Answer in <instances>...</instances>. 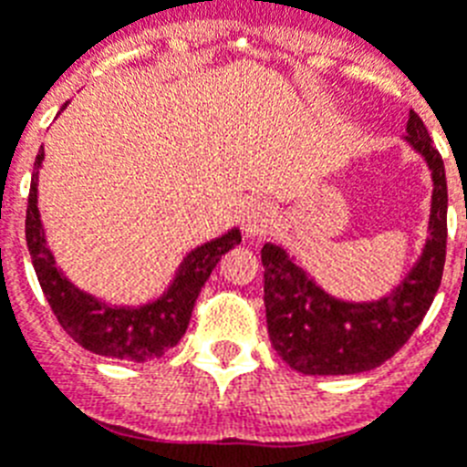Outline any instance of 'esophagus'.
Segmentation results:
<instances>
[{
	"label": "esophagus",
	"instance_id": "esophagus-1",
	"mask_svg": "<svg viewBox=\"0 0 467 467\" xmlns=\"http://www.w3.org/2000/svg\"><path fill=\"white\" fill-rule=\"evenodd\" d=\"M243 229H245L247 238H262L274 229V208L264 201H257L247 208L245 217H243Z\"/></svg>",
	"mask_w": 467,
	"mask_h": 467
}]
</instances>
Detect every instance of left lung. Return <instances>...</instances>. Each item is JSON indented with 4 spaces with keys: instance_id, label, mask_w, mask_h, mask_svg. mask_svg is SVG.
Listing matches in <instances>:
<instances>
[{
    "instance_id": "1",
    "label": "left lung",
    "mask_w": 467,
    "mask_h": 467,
    "mask_svg": "<svg viewBox=\"0 0 467 467\" xmlns=\"http://www.w3.org/2000/svg\"><path fill=\"white\" fill-rule=\"evenodd\" d=\"M407 142L432 172L431 222L423 253L407 278L379 301H344L317 287L280 245L262 247L264 306L275 353L313 377L369 372L393 358L431 308L447 257V175L440 151L414 109Z\"/></svg>"
}]
</instances>
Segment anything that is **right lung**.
Segmentation results:
<instances>
[{
	"label": "right lung",
	"mask_w": 467,
	"mask_h": 467,
	"mask_svg": "<svg viewBox=\"0 0 467 467\" xmlns=\"http://www.w3.org/2000/svg\"><path fill=\"white\" fill-rule=\"evenodd\" d=\"M67 105H63V109ZM41 161H44V147L35 159L27 217H25V238L41 292L47 296L53 316L57 317L60 327L90 353L130 362L156 360L184 337L198 292L210 278L222 254L241 243V231L231 229L224 236L192 250L180 264V271L168 292H163V296L151 304L138 308L109 306L105 301L74 287L56 266L36 208V177H39Z\"/></svg>",
	"instance_id": "obj_1"
}]
</instances>
